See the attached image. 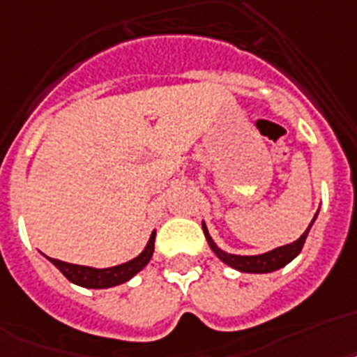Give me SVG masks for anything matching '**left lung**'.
<instances>
[{
	"mask_svg": "<svg viewBox=\"0 0 357 357\" xmlns=\"http://www.w3.org/2000/svg\"><path fill=\"white\" fill-rule=\"evenodd\" d=\"M315 216H317V214H315ZM315 216L314 220L310 222L308 229L301 234V238H297L295 242H291V244L280 245V248L273 249V251H268V253L251 255V257H245V255L225 253V251H222L218 245L214 244V240L211 238V234H208L205 222L202 224V227H204L205 238H207L211 249H213L214 255H216V257H218L224 264H227V266H231V268L234 269H238V271H244V273H271V271H277V269L284 268L286 264L291 262V260L301 253V249H303L304 242H306V236H308L310 233V227H312L315 222Z\"/></svg>",
	"mask_w": 357,
	"mask_h": 357,
	"instance_id": "obj_1",
	"label": "left lung"
}]
</instances>
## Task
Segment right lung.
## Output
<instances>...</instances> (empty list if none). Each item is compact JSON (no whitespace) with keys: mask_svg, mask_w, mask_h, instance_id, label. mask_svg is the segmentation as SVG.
Segmentation results:
<instances>
[{"mask_svg":"<svg viewBox=\"0 0 357 357\" xmlns=\"http://www.w3.org/2000/svg\"><path fill=\"white\" fill-rule=\"evenodd\" d=\"M153 242H155V231L150 234V240L146 248L143 249V253L137 255L135 259L128 260V262L119 264V266H113V268H89V266H78V264H69L62 262L58 259H51L47 257V260L51 264H54L62 275L68 280H71L73 284H78L82 288H95V289H102V288H112V286H119V284L126 282L137 275L141 269L150 262L153 255Z\"/></svg>","mask_w":357,"mask_h":357,"instance_id":"1","label":"right lung"}]
</instances>
